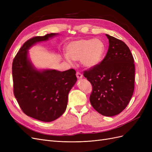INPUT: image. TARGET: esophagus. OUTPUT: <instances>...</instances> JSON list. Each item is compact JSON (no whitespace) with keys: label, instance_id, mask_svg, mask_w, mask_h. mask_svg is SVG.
Wrapping results in <instances>:
<instances>
[{"label":"esophagus","instance_id":"34e87169","mask_svg":"<svg viewBox=\"0 0 152 152\" xmlns=\"http://www.w3.org/2000/svg\"><path fill=\"white\" fill-rule=\"evenodd\" d=\"M76 75H77V77L78 78V79H82V77H83V76H82V73L79 72H77Z\"/></svg>","mask_w":152,"mask_h":152}]
</instances>
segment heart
Instances as JSON below:
<instances>
[{
    "label": "heart",
    "instance_id": "b5f03b06",
    "mask_svg": "<svg viewBox=\"0 0 152 152\" xmlns=\"http://www.w3.org/2000/svg\"><path fill=\"white\" fill-rule=\"evenodd\" d=\"M105 51V45L99 39H79L72 41L66 48L68 58L80 60L83 66L95 67L102 61Z\"/></svg>",
    "mask_w": 152,
    "mask_h": 152
}]
</instances>
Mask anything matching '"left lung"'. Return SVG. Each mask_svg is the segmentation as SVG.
I'll return each instance as SVG.
<instances>
[{"label":"left lung","mask_w":152,"mask_h":152,"mask_svg":"<svg viewBox=\"0 0 152 152\" xmlns=\"http://www.w3.org/2000/svg\"><path fill=\"white\" fill-rule=\"evenodd\" d=\"M107 54L99 65L84 72L93 86L90 102L98 113L112 117L122 112L134 89L135 66L129 48L123 41L106 34Z\"/></svg>","instance_id":"8db88e82"}]
</instances>
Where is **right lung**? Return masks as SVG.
<instances>
[{"label":"right lung","mask_w":152,"mask_h":152,"mask_svg":"<svg viewBox=\"0 0 152 152\" xmlns=\"http://www.w3.org/2000/svg\"><path fill=\"white\" fill-rule=\"evenodd\" d=\"M36 36L22 45L12 65L13 93L26 115L43 122H51L62 115L66 108L68 95L77 81L76 72L69 69L35 70L28 59V49L38 42L56 35Z\"/></svg>","instance_id":"right-lung-1"}]
</instances>
